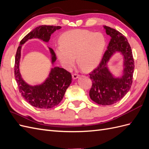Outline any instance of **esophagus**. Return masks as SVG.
<instances>
[{
    "instance_id": "1",
    "label": "esophagus",
    "mask_w": 149,
    "mask_h": 149,
    "mask_svg": "<svg viewBox=\"0 0 149 149\" xmlns=\"http://www.w3.org/2000/svg\"><path fill=\"white\" fill-rule=\"evenodd\" d=\"M79 77V75L77 74V73L72 74V78H73V79H77Z\"/></svg>"
}]
</instances>
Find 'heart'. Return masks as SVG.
<instances>
[{"mask_svg":"<svg viewBox=\"0 0 149 149\" xmlns=\"http://www.w3.org/2000/svg\"><path fill=\"white\" fill-rule=\"evenodd\" d=\"M56 53L63 66L71 70L77 61L85 71L95 68L100 63L106 46L102 34L85 30H72L64 32L59 38Z\"/></svg>","mask_w":149,"mask_h":149,"instance_id":"1","label":"heart"}]
</instances>
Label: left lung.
Listing matches in <instances>:
<instances>
[{
  "mask_svg": "<svg viewBox=\"0 0 149 149\" xmlns=\"http://www.w3.org/2000/svg\"><path fill=\"white\" fill-rule=\"evenodd\" d=\"M104 28L111 38L99 65L89 74L92 81L89 95L93 102L107 106L116 103L128 92L132 85L135 65L127 38L115 29L107 26ZM116 52H121L124 57L123 74L119 78L114 77L107 68L108 61Z\"/></svg>",
  "mask_w": 149,
  "mask_h": 149,
  "instance_id": "left-lung-1",
  "label": "left lung"
}]
</instances>
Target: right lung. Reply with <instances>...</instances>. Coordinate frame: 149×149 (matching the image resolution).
Here are the masks:
<instances>
[{
	"instance_id": "right-lung-1",
	"label": "right lung",
	"mask_w": 149,
	"mask_h": 149,
	"mask_svg": "<svg viewBox=\"0 0 149 149\" xmlns=\"http://www.w3.org/2000/svg\"><path fill=\"white\" fill-rule=\"evenodd\" d=\"M61 28L59 26L47 25L35 28L21 40L17 49L14 64V77L19 93L26 102L37 108L50 109L57 106L63 99L65 92L71 84L72 76L70 72L64 69L55 67L51 69L48 78L42 84L35 86L27 84L21 78L19 72L21 46L28 40L34 38L48 42L53 33ZM49 50L52 63L54 64L56 61V54L52 49L49 48Z\"/></svg>"
}]
</instances>
